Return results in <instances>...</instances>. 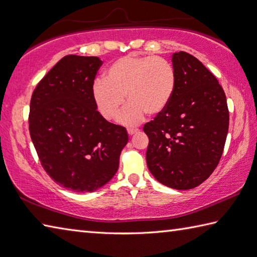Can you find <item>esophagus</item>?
<instances>
[{"label": "esophagus", "instance_id": "obj_1", "mask_svg": "<svg viewBox=\"0 0 257 257\" xmlns=\"http://www.w3.org/2000/svg\"><path fill=\"white\" fill-rule=\"evenodd\" d=\"M128 134L129 135H135V134H137V133H139V129H134V128H129L128 130Z\"/></svg>", "mask_w": 257, "mask_h": 257}]
</instances>
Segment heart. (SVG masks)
<instances>
[{"mask_svg": "<svg viewBox=\"0 0 257 257\" xmlns=\"http://www.w3.org/2000/svg\"><path fill=\"white\" fill-rule=\"evenodd\" d=\"M177 85L172 64L158 56L129 54L116 59L106 70L105 79H98L92 96L101 116L111 120L124 102H130L119 114L122 124H137L145 114L158 116L170 103Z\"/></svg>", "mask_w": 257, "mask_h": 257, "instance_id": "heart-1", "label": "heart"}]
</instances>
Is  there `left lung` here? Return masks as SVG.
Wrapping results in <instances>:
<instances>
[{
  "label": "left lung",
  "instance_id": "1",
  "mask_svg": "<svg viewBox=\"0 0 257 257\" xmlns=\"http://www.w3.org/2000/svg\"><path fill=\"white\" fill-rule=\"evenodd\" d=\"M177 85L162 113L144 125L152 176L177 190L198 187L219 165L228 132L224 90L198 58L174 53Z\"/></svg>",
  "mask_w": 257,
  "mask_h": 257
}]
</instances>
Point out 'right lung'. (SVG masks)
<instances>
[{
  "mask_svg": "<svg viewBox=\"0 0 257 257\" xmlns=\"http://www.w3.org/2000/svg\"><path fill=\"white\" fill-rule=\"evenodd\" d=\"M101 65L95 56H65L31 98L30 135L42 166L76 192H92L110 181L128 143L125 128L97 110L92 86Z\"/></svg>",
  "mask_w": 257,
  "mask_h": 257,
  "instance_id": "1",
  "label": "right lung"
}]
</instances>
